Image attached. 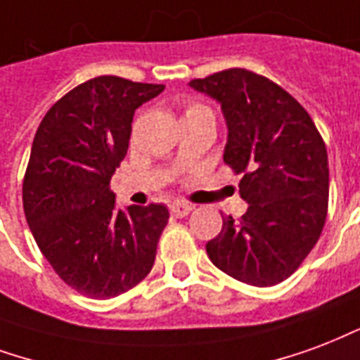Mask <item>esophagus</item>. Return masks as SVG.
Listing matches in <instances>:
<instances>
[{
  "label": "esophagus",
  "instance_id": "obj_1",
  "mask_svg": "<svg viewBox=\"0 0 360 360\" xmlns=\"http://www.w3.org/2000/svg\"><path fill=\"white\" fill-rule=\"evenodd\" d=\"M169 212H172L173 217H185L193 212V206L191 204H185V202H173L169 206Z\"/></svg>",
  "mask_w": 360,
  "mask_h": 360
}]
</instances>
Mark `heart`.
I'll list each match as a JSON object with an SVG mask.
<instances>
[{"label": "heart", "mask_w": 360, "mask_h": 360, "mask_svg": "<svg viewBox=\"0 0 360 360\" xmlns=\"http://www.w3.org/2000/svg\"><path fill=\"white\" fill-rule=\"evenodd\" d=\"M202 112H210V108H206L204 105H191L187 106L185 116H196V114H202ZM185 116H183V118H185Z\"/></svg>", "instance_id": "obj_1"}]
</instances>
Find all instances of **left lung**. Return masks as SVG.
Here are the masks:
<instances>
[{
  "instance_id": "obj_1",
  "label": "left lung",
  "mask_w": 360,
  "mask_h": 360,
  "mask_svg": "<svg viewBox=\"0 0 360 360\" xmlns=\"http://www.w3.org/2000/svg\"><path fill=\"white\" fill-rule=\"evenodd\" d=\"M191 87L221 105L229 127L223 160L240 175L242 217L223 215L206 244L215 267L252 286L286 281L313 250L328 212V154L313 120L281 85L229 68Z\"/></svg>"
}]
</instances>
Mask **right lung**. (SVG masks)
I'll use <instances>...</instances> for the list:
<instances>
[{
	"mask_svg": "<svg viewBox=\"0 0 360 360\" xmlns=\"http://www.w3.org/2000/svg\"><path fill=\"white\" fill-rule=\"evenodd\" d=\"M162 91L118 76L87 79L49 108L32 143L22 183L28 227L55 273L87 297L124 294L154 265L167 207L118 210L110 179L126 158L133 114Z\"/></svg>",
	"mask_w": 360,
	"mask_h": 360,
	"instance_id": "right-lung-1",
	"label": "right lung"
}]
</instances>
